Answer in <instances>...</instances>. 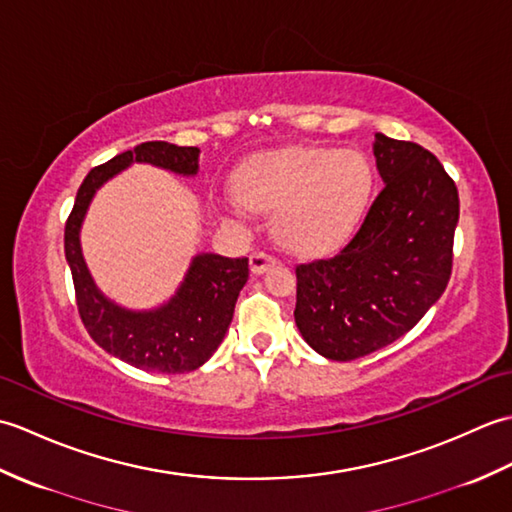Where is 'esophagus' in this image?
Here are the masks:
<instances>
[{
  "mask_svg": "<svg viewBox=\"0 0 512 512\" xmlns=\"http://www.w3.org/2000/svg\"><path fill=\"white\" fill-rule=\"evenodd\" d=\"M273 264H277V259L273 255L264 253V250H255V253L250 255V273L253 275H262L264 270Z\"/></svg>",
  "mask_w": 512,
  "mask_h": 512,
  "instance_id": "obj_1",
  "label": "esophagus"
}]
</instances>
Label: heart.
<instances>
[{
    "instance_id": "1",
    "label": "heart",
    "mask_w": 512,
    "mask_h": 512,
    "mask_svg": "<svg viewBox=\"0 0 512 512\" xmlns=\"http://www.w3.org/2000/svg\"><path fill=\"white\" fill-rule=\"evenodd\" d=\"M374 173L352 149L288 147L266 151L237 169L231 209H273L279 242L297 253L341 246L361 222Z\"/></svg>"
}]
</instances>
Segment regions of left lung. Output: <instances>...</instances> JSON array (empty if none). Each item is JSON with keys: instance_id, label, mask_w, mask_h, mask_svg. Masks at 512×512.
<instances>
[{"instance_id": "obj_1", "label": "left lung", "mask_w": 512, "mask_h": 512, "mask_svg": "<svg viewBox=\"0 0 512 512\" xmlns=\"http://www.w3.org/2000/svg\"><path fill=\"white\" fill-rule=\"evenodd\" d=\"M385 187L339 253L297 266L295 323L314 352L354 361L407 334L449 284L458 187L416 143L376 134Z\"/></svg>"}]
</instances>
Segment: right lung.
<instances>
[{
  "label": "right lung",
  "mask_w": 512,
  "mask_h": 512,
  "mask_svg": "<svg viewBox=\"0 0 512 512\" xmlns=\"http://www.w3.org/2000/svg\"><path fill=\"white\" fill-rule=\"evenodd\" d=\"M198 158V147H178L165 140H151L118 154L85 176L65 222V259L72 270L76 308L85 330L105 352L145 372L184 374L209 361L233 321L239 290L248 281V259L195 255L167 303L154 310H127L94 284L81 250V224L96 191L134 162L178 176H195L200 169Z\"/></svg>",
  "instance_id": "add662e5"
}]
</instances>
